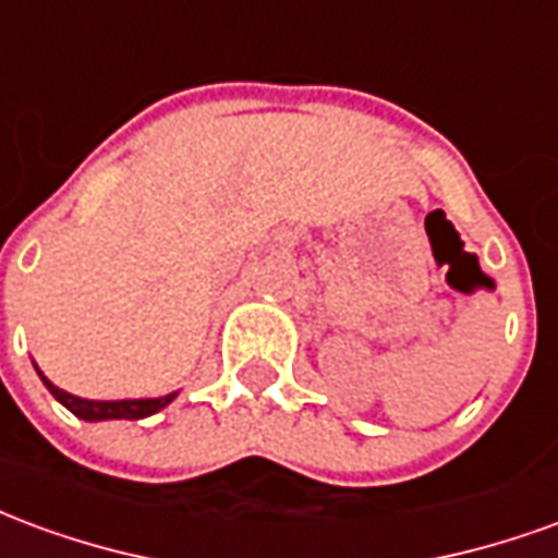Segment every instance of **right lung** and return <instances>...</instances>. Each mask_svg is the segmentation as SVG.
<instances>
[{
  "mask_svg": "<svg viewBox=\"0 0 558 558\" xmlns=\"http://www.w3.org/2000/svg\"><path fill=\"white\" fill-rule=\"evenodd\" d=\"M38 371V367H35ZM41 376V383L47 386V391L53 395L65 410H71L77 418L83 421H110V418H128V421H137V418H148V415H155L163 407H170L172 400L179 398V391H172V395H163V398H146V400H86L77 398V395H68L59 386H53L47 376L38 371Z\"/></svg>",
  "mask_w": 558,
  "mask_h": 558,
  "instance_id": "right-lung-1",
  "label": "right lung"
}]
</instances>
